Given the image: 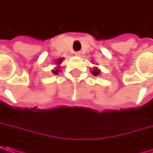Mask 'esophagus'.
<instances>
[{
    "mask_svg": "<svg viewBox=\"0 0 153 153\" xmlns=\"http://www.w3.org/2000/svg\"><path fill=\"white\" fill-rule=\"evenodd\" d=\"M75 55L76 56H81V52L80 51H76V52H75Z\"/></svg>",
    "mask_w": 153,
    "mask_h": 153,
    "instance_id": "1",
    "label": "esophagus"
}]
</instances>
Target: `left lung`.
<instances>
[{
  "label": "left lung",
  "mask_w": 153,
  "mask_h": 153,
  "mask_svg": "<svg viewBox=\"0 0 153 153\" xmlns=\"http://www.w3.org/2000/svg\"><path fill=\"white\" fill-rule=\"evenodd\" d=\"M99 72H100V70H98L97 68H95L94 70L91 71V73L94 75V76H97L99 74Z\"/></svg>",
  "instance_id": "8db88e82"
}]
</instances>
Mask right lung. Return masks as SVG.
<instances>
[{
  "label": "right lung",
  "mask_w": 153,
  "mask_h": 153,
  "mask_svg": "<svg viewBox=\"0 0 153 153\" xmlns=\"http://www.w3.org/2000/svg\"><path fill=\"white\" fill-rule=\"evenodd\" d=\"M62 58H60V59H58L57 61H56V65H59V64H61V63H62ZM58 70H59V68H56V71H53L52 72H53L54 74L56 75L57 73H58Z\"/></svg>",
  "instance_id": "right-lung-1"
}]
</instances>
